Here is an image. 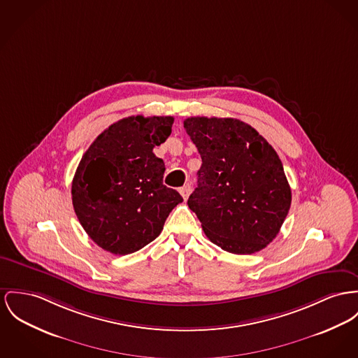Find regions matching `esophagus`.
I'll return each mask as SVG.
<instances>
[{
    "mask_svg": "<svg viewBox=\"0 0 358 358\" xmlns=\"http://www.w3.org/2000/svg\"><path fill=\"white\" fill-rule=\"evenodd\" d=\"M179 192H180V195L183 196V199H185V201H187V198H189V195H190L191 192L190 185H187V186H183V187L179 190Z\"/></svg>",
    "mask_w": 358,
    "mask_h": 358,
    "instance_id": "esophagus-1",
    "label": "esophagus"
}]
</instances>
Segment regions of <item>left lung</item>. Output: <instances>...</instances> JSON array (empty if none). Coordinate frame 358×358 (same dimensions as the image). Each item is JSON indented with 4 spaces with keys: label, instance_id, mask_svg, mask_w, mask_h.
Wrapping results in <instances>:
<instances>
[{
    "label": "left lung",
    "instance_id": "1",
    "mask_svg": "<svg viewBox=\"0 0 358 358\" xmlns=\"http://www.w3.org/2000/svg\"><path fill=\"white\" fill-rule=\"evenodd\" d=\"M185 129L202 159L187 205L205 235L232 254L261 251L278 235L292 202L277 152L234 118L191 117Z\"/></svg>",
    "mask_w": 358,
    "mask_h": 358
}]
</instances>
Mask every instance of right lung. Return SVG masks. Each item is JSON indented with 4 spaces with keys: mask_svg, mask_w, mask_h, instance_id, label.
I'll return each mask as SVG.
<instances>
[{
    "mask_svg": "<svg viewBox=\"0 0 358 358\" xmlns=\"http://www.w3.org/2000/svg\"><path fill=\"white\" fill-rule=\"evenodd\" d=\"M172 117H129L97 136L72 182L73 208L103 250L126 255L157 238L180 194L163 185L166 166L153 153L172 131Z\"/></svg>",
    "mask_w": 358,
    "mask_h": 358,
    "instance_id": "obj_1",
    "label": "right lung"
}]
</instances>
